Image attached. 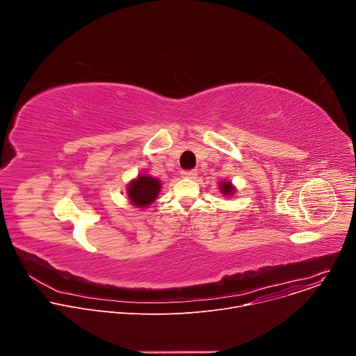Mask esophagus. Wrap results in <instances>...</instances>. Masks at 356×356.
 <instances>
[{
  "instance_id": "34e87169",
  "label": "esophagus",
  "mask_w": 356,
  "mask_h": 356,
  "mask_svg": "<svg viewBox=\"0 0 356 356\" xmlns=\"http://www.w3.org/2000/svg\"><path fill=\"white\" fill-rule=\"evenodd\" d=\"M197 176V170H183L181 172V177L184 179H195Z\"/></svg>"
}]
</instances>
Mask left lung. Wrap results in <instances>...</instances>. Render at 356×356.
Instances as JSON below:
<instances>
[{"instance_id":"left-lung-1","label":"left lung","mask_w":356,"mask_h":356,"mask_svg":"<svg viewBox=\"0 0 356 356\" xmlns=\"http://www.w3.org/2000/svg\"><path fill=\"white\" fill-rule=\"evenodd\" d=\"M220 190L225 195H231L232 193H235V187L231 184V181H221L220 183Z\"/></svg>"}]
</instances>
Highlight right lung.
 Segmentation results:
<instances>
[{"instance_id": "obj_1", "label": "right lung", "mask_w": 356, "mask_h": 356, "mask_svg": "<svg viewBox=\"0 0 356 356\" xmlns=\"http://www.w3.org/2000/svg\"><path fill=\"white\" fill-rule=\"evenodd\" d=\"M161 181L156 177L147 175H139L136 179L131 180L127 188L129 201L135 207L145 209L154 202L161 191Z\"/></svg>"}]
</instances>
